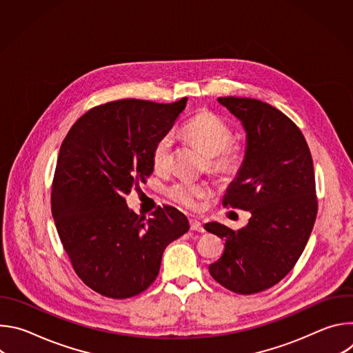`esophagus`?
Returning a JSON list of instances; mask_svg holds the SVG:
<instances>
[{"label":"esophagus","mask_w":353,"mask_h":353,"mask_svg":"<svg viewBox=\"0 0 353 353\" xmlns=\"http://www.w3.org/2000/svg\"><path fill=\"white\" fill-rule=\"evenodd\" d=\"M190 229L191 230H195V232H205V229H204V226H203V223H201V221L199 219H190Z\"/></svg>","instance_id":"1"}]
</instances>
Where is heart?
I'll return each instance as SVG.
<instances>
[{"label":"heart","mask_w":353,"mask_h":353,"mask_svg":"<svg viewBox=\"0 0 353 353\" xmlns=\"http://www.w3.org/2000/svg\"><path fill=\"white\" fill-rule=\"evenodd\" d=\"M180 135L207 155L208 169L221 176L236 173L243 162V148L232 142L233 131L219 116L211 112H199L188 119L180 128ZM173 135L163 134L152 149V165L159 173L169 172L173 155ZM168 196L176 204L195 210L199 201L208 198L212 188L204 183L176 181L166 190Z\"/></svg>","instance_id":"obj_1"}]
</instances>
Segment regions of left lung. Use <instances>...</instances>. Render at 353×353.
Returning a JSON list of instances; mask_svg holds the SVG:
<instances>
[{
    "label": "left lung",
    "instance_id": "1",
    "mask_svg": "<svg viewBox=\"0 0 353 353\" xmlns=\"http://www.w3.org/2000/svg\"><path fill=\"white\" fill-rule=\"evenodd\" d=\"M245 131V154L223 205L250 211L233 230L211 222L205 230L225 240L210 274L226 289L253 294L283 279L307 244L317 216L314 168L307 142L281 110L257 99L218 97Z\"/></svg>",
    "mask_w": 353,
    "mask_h": 353
}]
</instances>
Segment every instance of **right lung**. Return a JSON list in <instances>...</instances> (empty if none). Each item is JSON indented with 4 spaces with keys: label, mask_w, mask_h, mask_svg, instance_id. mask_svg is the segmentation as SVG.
Returning a JSON list of instances; mask_svg holds the SVG:
<instances>
[{
    "label": "right lung",
    "mask_w": 353,
    "mask_h": 353,
    "mask_svg": "<svg viewBox=\"0 0 353 353\" xmlns=\"http://www.w3.org/2000/svg\"><path fill=\"white\" fill-rule=\"evenodd\" d=\"M187 97L163 105L124 99L86 112L61 143L52 214L77 275L112 299L139 294L157 279L163 251L188 229L179 210L158 207L148 221L125 203L152 174V149Z\"/></svg>",
    "instance_id": "obj_1"
}]
</instances>
